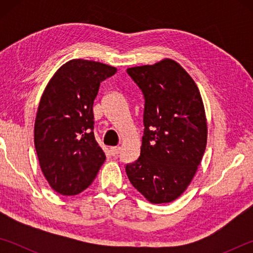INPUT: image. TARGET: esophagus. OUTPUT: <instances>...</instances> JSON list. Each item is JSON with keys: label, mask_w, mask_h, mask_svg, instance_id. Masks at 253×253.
Masks as SVG:
<instances>
[{"label": "esophagus", "mask_w": 253, "mask_h": 253, "mask_svg": "<svg viewBox=\"0 0 253 253\" xmlns=\"http://www.w3.org/2000/svg\"><path fill=\"white\" fill-rule=\"evenodd\" d=\"M121 149H122V148L119 147V146L111 147V148H110V154H111V155H113V156L116 157V156H118V154L121 153Z\"/></svg>", "instance_id": "obj_1"}]
</instances>
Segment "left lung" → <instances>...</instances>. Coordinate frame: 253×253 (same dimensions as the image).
Returning a JSON list of instances; mask_svg holds the SVG:
<instances>
[{
  "label": "left lung",
  "instance_id": "left-lung-1",
  "mask_svg": "<svg viewBox=\"0 0 253 253\" xmlns=\"http://www.w3.org/2000/svg\"><path fill=\"white\" fill-rule=\"evenodd\" d=\"M142 90L144 135L140 156L126 174L149 202L176 200L198 170L207 147L208 125L198 85L174 60L128 68Z\"/></svg>",
  "mask_w": 253,
  "mask_h": 253
}]
</instances>
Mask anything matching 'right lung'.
<instances>
[{"label": "right lung", "mask_w": 253, "mask_h": 253, "mask_svg": "<svg viewBox=\"0 0 253 253\" xmlns=\"http://www.w3.org/2000/svg\"><path fill=\"white\" fill-rule=\"evenodd\" d=\"M115 67L74 59L60 67L46 84L34 123V146L50 186L77 195L97 176L106 160L93 135V100L101 81Z\"/></svg>", "instance_id": "add662e5"}]
</instances>
